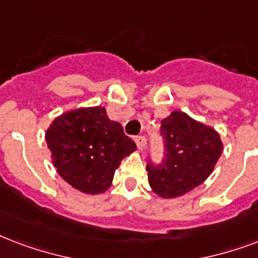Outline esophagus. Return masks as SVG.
Returning <instances> with one entry per match:
<instances>
[{
    "label": "esophagus",
    "instance_id": "34e87169",
    "mask_svg": "<svg viewBox=\"0 0 258 258\" xmlns=\"http://www.w3.org/2000/svg\"><path fill=\"white\" fill-rule=\"evenodd\" d=\"M135 143L139 150H143L146 147V138L145 137H137L135 138Z\"/></svg>",
    "mask_w": 258,
    "mask_h": 258
}]
</instances>
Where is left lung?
Masks as SVG:
<instances>
[{
  "label": "left lung",
  "instance_id": "left-lung-1",
  "mask_svg": "<svg viewBox=\"0 0 258 258\" xmlns=\"http://www.w3.org/2000/svg\"><path fill=\"white\" fill-rule=\"evenodd\" d=\"M165 141L162 162H149V184L154 194L173 199L200 185L215 168L223 150L215 130L195 120L185 112L173 111L161 121Z\"/></svg>",
  "mask_w": 258,
  "mask_h": 258
}]
</instances>
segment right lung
Here are the masks:
<instances>
[{
  "instance_id": "right-lung-1",
  "label": "right lung",
  "mask_w": 258,
  "mask_h": 258,
  "mask_svg": "<svg viewBox=\"0 0 258 258\" xmlns=\"http://www.w3.org/2000/svg\"><path fill=\"white\" fill-rule=\"evenodd\" d=\"M46 142L59 176L89 195L105 192L121 160L137 149L121 124L109 120L104 107L62 113L47 130Z\"/></svg>"
}]
</instances>
